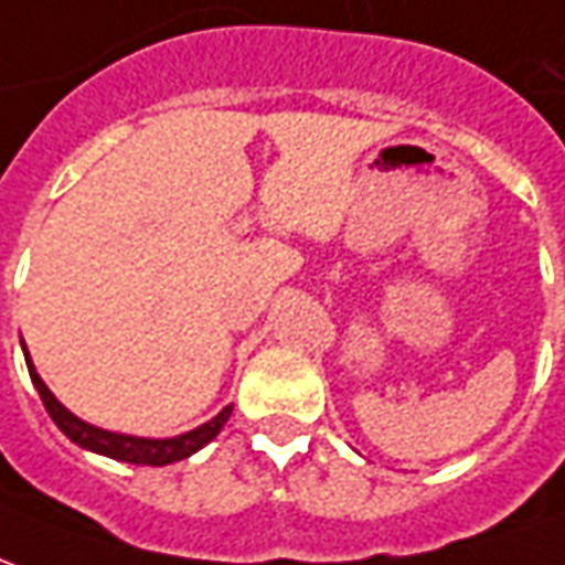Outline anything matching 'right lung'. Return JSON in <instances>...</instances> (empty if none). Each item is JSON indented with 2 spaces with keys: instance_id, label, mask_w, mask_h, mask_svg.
<instances>
[{
  "instance_id": "obj_1",
  "label": "right lung",
  "mask_w": 565,
  "mask_h": 565,
  "mask_svg": "<svg viewBox=\"0 0 565 565\" xmlns=\"http://www.w3.org/2000/svg\"><path fill=\"white\" fill-rule=\"evenodd\" d=\"M23 355H26L29 376H32V385L41 394V403L51 415L56 427L63 430L72 443H77L86 451H96V455L114 457V460H126V463H138V467H168L174 460H183V457L195 455L198 448H204L210 439H216L225 422L232 418L234 406H225L216 418H210L207 424H201L189 434L171 436V439H143V436H126V434H110V430H102V427H93V424L81 422L77 415H72L65 409L63 403L56 401L51 394V388L41 382V376L32 367V358H29L26 345H23Z\"/></svg>"
}]
</instances>
